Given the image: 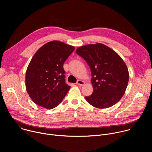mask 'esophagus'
Segmentation results:
<instances>
[{
  "mask_svg": "<svg viewBox=\"0 0 152 152\" xmlns=\"http://www.w3.org/2000/svg\"><path fill=\"white\" fill-rule=\"evenodd\" d=\"M78 85H80V86H83L84 84H85V82L81 80H78L77 81V83H76Z\"/></svg>",
  "mask_w": 152,
  "mask_h": 152,
  "instance_id": "1",
  "label": "esophagus"
}]
</instances>
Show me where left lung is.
<instances>
[{"mask_svg":"<svg viewBox=\"0 0 152 152\" xmlns=\"http://www.w3.org/2000/svg\"><path fill=\"white\" fill-rule=\"evenodd\" d=\"M76 53L88 64L91 72L93 94L86 100L97 108L116 104L124 95L129 82V72L122 58L103 44L79 47Z\"/></svg>","mask_w":152,"mask_h":152,"instance_id":"left-lung-1","label":"left lung"}]
</instances>
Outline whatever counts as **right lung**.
Masks as SVG:
<instances>
[{
    "mask_svg": "<svg viewBox=\"0 0 152 152\" xmlns=\"http://www.w3.org/2000/svg\"><path fill=\"white\" fill-rule=\"evenodd\" d=\"M74 50L73 46L52 41L35 53L26 73V90L35 103L49 110L61 103L70 88L63 64Z\"/></svg>",
    "mask_w": 152,
    "mask_h": 152,
    "instance_id": "obj_1",
    "label": "right lung"
}]
</instances>
